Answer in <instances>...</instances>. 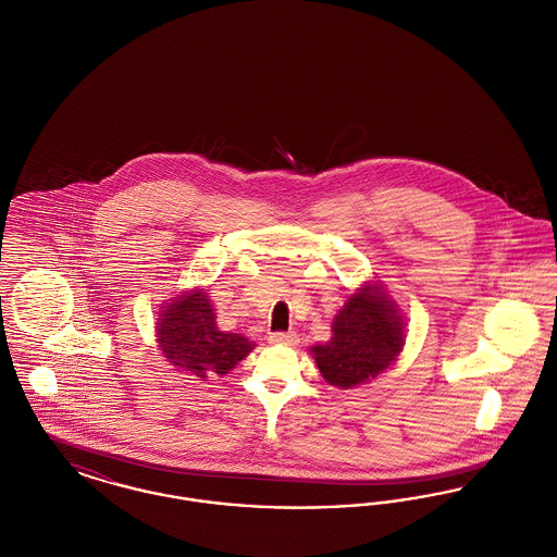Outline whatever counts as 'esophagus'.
<instances>
[{
	"label": "esophagus",
	"instance_id": "1",
	"mask_svg": "<svg viewBox=\"0 0 557 557\" xmlns=\"http://www.w3.org/2000/svg\"><path fill=\"white\" fill-rule=\"evenodd\" d=\"M271 345H286L294 346L298 343V336L294 332H275L269 336Z\"/></svg>",
	"mask_w": 557,
	"mask_h": 557
}]
</instances>
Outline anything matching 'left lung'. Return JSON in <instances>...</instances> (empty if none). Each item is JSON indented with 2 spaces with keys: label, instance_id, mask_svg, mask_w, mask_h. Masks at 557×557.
<instances>
[{
  "label": "left lung",
  "instance_id": "left-lung-1",
  "mask_svg": "<svg viewBox=\"0 0 557 557\" xmlns=\"http://www.w3.org/2000/svg\"><path fill=\"white\" fill-rule=\"evenodd\" d=\"M397 307L380 284H366L348 296L332 323V338L311 346L327 384L352 388L397 361L405 346V321Z\"/></svg>",
  "mask_w": 557,
  "mask_h": 557
}]
</instances>
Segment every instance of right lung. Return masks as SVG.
I'll use <instances>...</instances> for the list:
<instances>
[{
    "instance_id": "add662e5",
    "label": "right lung",
    "mask_w": 557,
    "mask_h": 557,
    "mask_svg": "<svg viewBox=\"0 0 557 557\" xmlns=\"http://www.w3.org/2000/svg\"><path fill=\"white\" fill-rule=\"evenodd\" d=\"M157 341L171 366L202 380L230 373L255 348L246 336L216 327L209 292L200 288L162 305Z\"/></svg>"
}]
</instances>
